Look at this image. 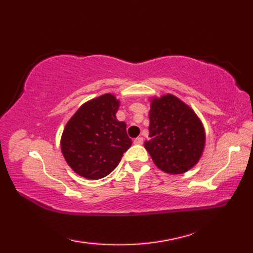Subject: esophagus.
Returning <instances> with one entry per match:
<instances>
[{
    "instance_id": "obj_1",
    "label": "esophagus",
    "mask_w": 253,
    "mask_h": 253,
    "mask_svg": "<svg viewBox=\"0 0 253 253\" xmlns=\"http://www.w3.org/2000/svg\"><path fill=\"white\" fill-rule=\"evenodd\" d=\"M133 143L135 144H142L143 143V138L142 137H137L133 139Z\"/></svg>"
}]
</instances>
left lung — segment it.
I'll list each match as a JSON object with an SVG mask.
<instances>
[{
	"mask_svg": "<svg viewBox=\"0 0 253 253\" xmlns=\"http://www.w3.org/2000/svg\"><path fill=\"white\" fill-rule=\"evenodd\" d=\"M150 139L144 148L154 164L169 174L190 169L201 158L206 133L196 113L178 98H154L149 113Z\"/></svg>",
	"mask_w": 253,
	"mask_h": 253,
	"instance_id": "left-lung-1",
	"label": "left lung"
}]
</instances>
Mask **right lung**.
I'll return each instance as SVG.
<instances>
[{
	"instance_id": "1",
	"label": "right lung",
	"mask_w": 253,
	"mask_h": 253,
	"mask_svg": "<svg viewBox=\"0 0 253 253\" xmlns=\"http://www.w3.org/2000/svg\"><path fill=\"white\" fill-rule=\"evenodd\" d=\"M120 102L113 94H103L79 107L66 124L61 148L73 170L89 179L109 175L131 146L126 124L118 122Z\"/></svg>"
}]
</instances>
